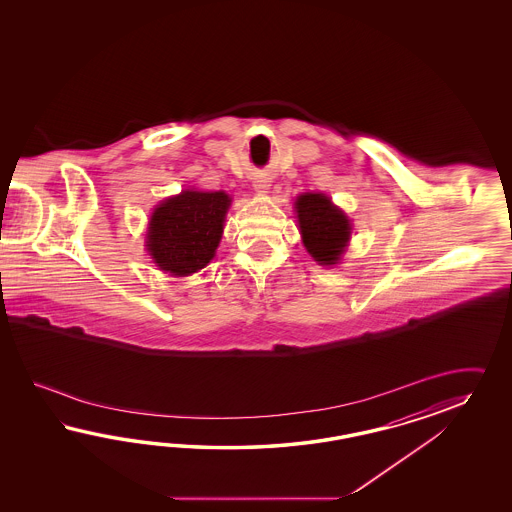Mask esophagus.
<instances>
[{"label":"esophagus","mask_w":512,"mask_h":512,"mask_svg":"<svg viewBox=\"0 0 512 512\" xmlns=\"http://www.w3.org/2000/svg\"><path fill=\"white\" fill-rule=\"evenodd\" d=\"M253 187H255V191H259V193H266V189H268V182L263 180V178H257V180L253 182Z\"/></svg>","instance_id":"obj_1"}]
</instances>
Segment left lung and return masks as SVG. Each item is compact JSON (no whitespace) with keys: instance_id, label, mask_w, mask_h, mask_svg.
<instances>
[{"instance_id":"1","label":"left lung","mask_w":512,"mask_h":512,"mask_svg":"<svg viewBox=\"0 0 512 512\" xmlns=\"http://www.w3.org/2000/svg\"><path fill=\"white\" fill-rule=\"evenodd\" d=\"M304 248L323 266L341 261L351 240V219L325 193H304L295 202Z\"/></svg>"}]
</instances>
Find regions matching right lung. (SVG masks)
Masks as SVG:
<instances>
[{"label": "right lung", "mask_w": 512, "mask_h": 512, "mask_svg": "<svg viewBox=\"0 0 512 512\" xmlns=\"http://www.w3.org/2000/svg\"><path fill=\"white\" fill-rule=\"evenodd\" d=\"M231 197L225 191H193L157 204L148 223L146 249L159 270L174 278L199 272L216 255Z\"/></svg>", "instance_id": "right-lung-1"}]
</instances>
